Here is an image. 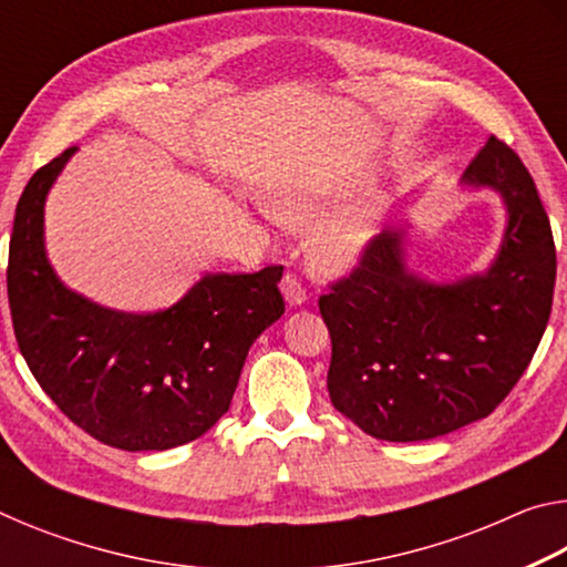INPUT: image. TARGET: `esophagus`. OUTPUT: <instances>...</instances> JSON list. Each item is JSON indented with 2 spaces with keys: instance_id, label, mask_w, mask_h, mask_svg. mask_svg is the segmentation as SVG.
I'll use <instances>...</instances> for the list:
<instances>
[{
  "instance_id": "34e87169",
  "label": "esophagus",
  "mask_w": 567,
  "mask_h": 567,
  "mask_svg": "<svg viewBox=\"0 0 567 567\" xmlns=\"http://www.w3.org/2000/svg\"><path fill=\"white\" fill-rule=\"evenodd\" d=\"M280 290H282V295H285L287 305L297 307V305H305V302H307V290L302 287V282L297 280V275H292V272H287V275L282 277Z\"/></svg>"
}]
</instances>
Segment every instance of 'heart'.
<instances>
[{
  "label": "heart",
  "mask_w": 567,
  "mask_h": 567,
  "mask_svg": "<svg viewBox=\"0 0 567 567\" xmlns=\"http://www.w3.org/2000/svg\"><path fill=\"white\" fill-rule=\"evenodd\" d=\"M352 195L350 189L320 185L310 189H290L275 199V213L290 225H310L315 219L332 213ZM380 207L375 203H360L344 209L340 217L322 229L315 239V257L330 272L348 270L358 260L364 245L378 233Z\"/></svg>",
  "instance_id": "obj_1"
}]
</instances>
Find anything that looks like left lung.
<instances>
[{
  "mask_svg": "<svg viewBox=\"0 0 567 567\" xmlns=\"http://www.w3.org/2000/svg\"><path fill=\"white\" fill-rule=\"evenodd\" d=\"M460 185L501 195L507 225L485 272L430 282L388 227L358 270L320 297L332 338L328 390L362 433L417 443L483 420L520 380L550 318L555 243L520 157L491 137Z\"/></svg>",
  "mask_w": 567,
  "mask_h": 567,
  "instance_id": "obj_1",
  "label": "left lung"
}]
</instances>
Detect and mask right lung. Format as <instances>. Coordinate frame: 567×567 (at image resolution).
<instances>
[{
    "mask_svg": "<svg viewBox=\"0 0 567 567\" xmlns=\"http://www.w3.org/2000/svg\"><path fill=\"white\" fill-rule=\"evenodd\" d=\"M74 152L37 169L17 203L7 292L19 352L100 443L130 453L192 443L229 410L249 348L285 312L282 267L205 275L157 312L87 300L56 277L44 247L47 195Z\"/></svg>",
    "mask_w": 567,
    "mask_h": 567,
    "instance_id": "1",
    "label": "right lung"
}]
</instances>
